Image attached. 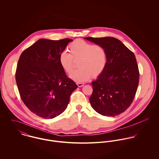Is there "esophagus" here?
<instances>
[{
    "mask_svg": "<svg viewBox=\"0 0 159 159\" xmlns=\"http://www.w3.org/2000/svg\"><path fill=\"white\" fill-rule=\"evenodd\" d=\"M76 84L78 85V87H83L84 85V84L83 83H77Z\"/></svg>",
    "mask_w": 159,
    "mask_h": 159,
    "instance_id": "esophagus-1",
    "label": "esophagus"
}]
</instances>
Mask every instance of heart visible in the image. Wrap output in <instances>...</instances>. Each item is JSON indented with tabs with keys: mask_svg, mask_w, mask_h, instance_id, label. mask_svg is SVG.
Returning <instances> with one entry per match:
<instances>
[{
	"mask_svg": "<svg viewBox=\"0 0 159 159\" xmlns=\"http://www.w3.org/2000/svg\"><path fill=\"white\" fill-rule=\"evenodd\" d=\"M70 53L62 52L59 56V63L68 74L75 66L74 61H80L79 70L70 75L78 83L86 82L91 77L97 78L104 71L107 61L105 49L102 46L94 45L83 40H77L69 46Z\"/></svg>",
	"mask_w": 159,
	"mask_h": 159,
	"instance_id": "obj_1",
	"label": "heart"
}]
</instances>
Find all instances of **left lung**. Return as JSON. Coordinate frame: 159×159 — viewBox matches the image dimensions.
<instances>
[{
  "mask_svg": "<svg viewBox=\"0 0 159 159\" xmlns=\"http://www.w3.org/2000/svg\"><path fill=\"white\" fill-rule=\"evenodd\" d=\"M84 39L103 47L107 57L104 71L91 83L93 92L89 101L92 107L105 116L124 113L132 104L139 84L135 54L114 37Z\"/></svg>",
  "mask_w": 159,
  "mask_h": 159,
  "instance_id": "8db88e82",
  "label": "left lung"
}]
</instances>
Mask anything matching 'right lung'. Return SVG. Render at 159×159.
Instances as JSON below:
<instances>
[{"label":"right lung","instance_id":"1","mask_svg":"<svg viewBox=\"0 0 159 159\" xmlns=\"http://www.w3.org/2000/svg\"><path fill=\"white\" fill-rule=\"evenodd\" d=\"M73 40L42 39L21 54L16 81L21 98L33 113L52 119L67 107L78 86L67 77L59 63V56Z\"/></svg>","mask_w":159,"mask_h":159}]
</instances>
